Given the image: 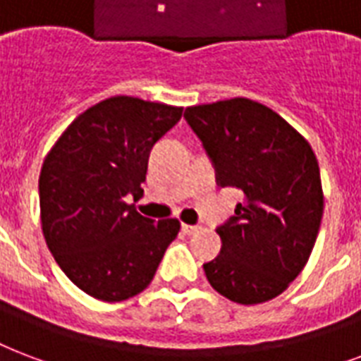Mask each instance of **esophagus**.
I'll return each instance as SVG.
<instances>
[{
    "label": "esophagus",
    "instance_id": "1",
    "mask_svg": "<svg viewBox=\"0 0 361 361\" xmlns=\"http://www.w3.org/2000/svg\"><path fill=\"white\" fill-rule=\"evenodd\" d=\"M181 231H183V235H195L197 231H199V227L197 225H181Z\"/></svg>",
    "mask_w": 361,
    "mask_h": 361
}]
</instances>
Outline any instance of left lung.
Here are the masks:
<instances>
[{
  "mask_svg": "<svg viewBox=\"0 0 361 361\" xmlns=\"http://www.w3.org/2000/svg\"><path fill=\"white\" fill-rule=\"evenodd\" d=\"M217 185L244 202L217 227L221 252L204 263L212 288L231 301L274 299L310 257L324 214L320 166L309 142L279 114L247 98L187 107Z\"/></svg>",
  "mask_w": 361,
  "mask_h": 361,
  "instance_id": "8db88e82",
  "label": "left lung"
}]
</instances>
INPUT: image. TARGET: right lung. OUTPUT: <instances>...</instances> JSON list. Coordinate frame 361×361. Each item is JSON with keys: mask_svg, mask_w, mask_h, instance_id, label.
Segmentation results:
<instances>
[{"mask_svg": "<svg viewBox=\"0 0 361 361\" xmlns=\"http://www.w3.org/2000/svg\"><path fill=\"white\" fill-rule=\"evenodd\" d=\"M183 107L114 96L89 107L52 145L39 176L41 227L52 257L85 293L115 302L144 291L180 233L126 199L144 195L153 145Z\"/></svg>", "mask_w": 361, "mask_h": 361, "instance_id": "right-lung-1", "label": "right lung"}]
</instances>
